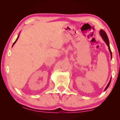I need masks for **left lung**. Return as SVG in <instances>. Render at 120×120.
<instances>
[{"instance_id":"1","label":"left lung","mask_w":120,"mask_h":120,"mask_svg":"<svg viewBox=\"0 0 120 120\" xmlns=\"http://www.w3.org/2000/svg\"><path fill=\"white\" fill-rule=\"evenodd\" d=\"M100 35L101 37V38H102L103 39V40L104 41L106 42V43L107 44V45H108V46L109 47V51L110 52V54H111V59H112V52L111 50V49H110V44H109V38H108V36L106 34V32H105V31H104L103 30H101L100 31ZM111 79H112V78H111V79H110V81L108 83V84L107 85V86L106 87V88H105L104 91H105L109 87V86L110 84V82H111Z\"/></svg>"}]
</instances>
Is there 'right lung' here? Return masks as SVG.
Returning <instances> with one entry per match:
<instances>
[{
	"label": "right lung",
	"mask_w": 120,
	"mask_h": 120,
	"mask_svg": "<svg viewBox=\"0 0 120 120\" xmlns=\"http://www.w3.org/2000/svg\"><path fill=\"white\" fill-rule=\"evenodd\" d=\"M19 38V36H18V37L17 38H16V41H15V42H14L13 43V45H12V46H13V45H14V44H15V42H16V41H17V39H18V38Z\"/></svg>",
	"instance_id": "1"
}]
</instances>
